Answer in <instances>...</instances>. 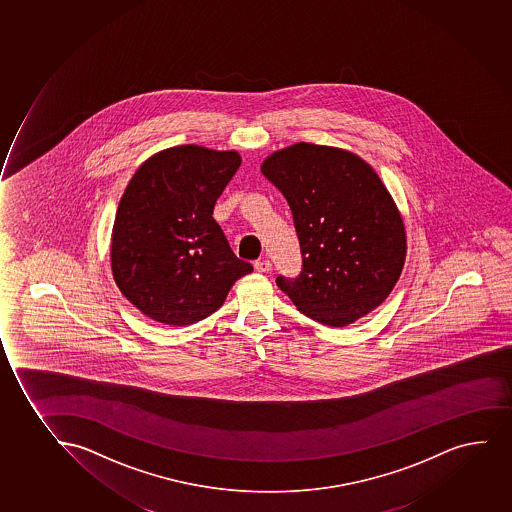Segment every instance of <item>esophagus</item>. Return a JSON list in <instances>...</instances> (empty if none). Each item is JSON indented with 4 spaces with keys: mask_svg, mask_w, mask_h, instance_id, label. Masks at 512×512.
I'll return each instance as SVG.
<instances>
[{
    "mask_svg": "<svg viewBox=\"0 0 512 512\" xmlns=\"http://www.w3.org/2000/svg\"><path fill=\"white\" fill-rule=\"evenodd\" d=\"M254 268L259 273H268V271H271V261L270 259H259V261L254 263Z\"/></svg>",
    "mask_w": 512,
    "mask_h": 512,
    "instance_id": "obj_1",
    "label": "esophagus"
}]
</instances>
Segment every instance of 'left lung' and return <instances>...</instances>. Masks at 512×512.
Masks as SVG:
<instances>
[{
	"label": "left lung",
	"instance_id": "1",
	"mask_svg": "<svg viewBox=\"0 0 512 512\" xmlns=\"http://www.w3.org/2000/svg\"><path fill=\"white\" fill-rule=\"evenodd\" d=\"M261 172L287 198L302 273L277 285L318 323L345 328L386 300L406 259V230L381 177L357 153L299 141Z\"/></svg>",
	"mask_w": 512,
	"mask_h": 512
}]
</instances>
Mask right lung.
I'll use <instances>...</instances> for the list:
<instances>
[{
    "mask_svg": "<svg viewBox=\"0 0 512 512\" xmlns=\"http://www.w3.org/2000/svg\"><path fill=\"white\" fill-rule=\"evenodd\" d=\"M241 160L235 150L177 145L148 157L124 189L112 225V277L155 323H198L253 271L212 217Z\"/></svg>",
    "mask_w": 512,
    "mask_h": 512,
    "instance_id": "1",
    "label": "right lung"
}]
</instances>
